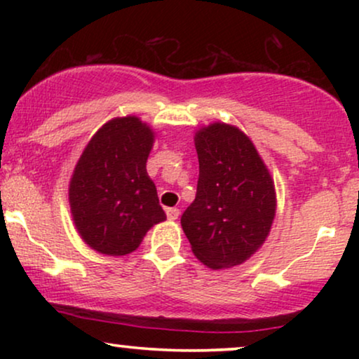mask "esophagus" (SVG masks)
Wrapping results in <instances>:
<instances>
[{
  "instance_id": "obj_1",
  "label": "esophagus",
  "mask_w": 359,
  "mask_h": 359,
  "mask_svg": "<svg viewBox=\"0 0 359 359\" xmlns=\"http://www.w3.org/2000/svg\"><path fill=\"white\" fill-rule=\"evenodd\" d=\"M178 215H180V209H176V208L166 209V217H168L170 220H176L178 219Z\"/></svg>"
}]
</instances>
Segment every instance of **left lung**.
<instances>
[{
	"label": "left lung",
	"mask_w": 359,
	"mask_h": 359,
	"mask_svg": "<svg viewBox=\"0 0 359 359\" xmlns=\"http://www.w3.org/2000/svg\"><path fill=\"white\" fill-rule=\"evenodd\" d=\"M196 199L181 215L191 250L210 269L243 264L262 248L276 215L268 166L238 127L212 122L196 130Z\"/></svg>",
	"instance_id": "obj_1"
}]
</instances>
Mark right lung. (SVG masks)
Masks as SVG:
<instances>
[{"label": "right lung", "instance_id": "right-lung-1", "mask_svg": "<svg viewBox=\"0 0 359 359\" xmlns=\"http://www.w3.org/2000/svg\"><path fill=\"white\" fill-rule=\"evenodd\" d=\"M155 132L137 116L107 121L83 150L68 184L73 224L88 247L107 257L135 252L166 215L147 160Z\"/></svg>", "mask_w": 359, "mask_h": 359}]
</instances>
